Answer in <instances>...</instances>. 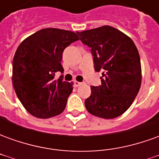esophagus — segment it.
<instances>
[{
    "label": "esophagus",
    "instance_id": "1",
    "mask_svg": "<svg viewBox=\"0 0 159 159\" xmlns=\"http://www.w3.org/2000/svg\"><path fill=\"white\" fill-rule=\"evenodd\" d=\"M82 84H83V83H80V82H77V81L74 82V86L75 87H79V86H81Z\"/></svg>",
    "mask_w": 159,
    "mask_h": 159
}]
</instances>
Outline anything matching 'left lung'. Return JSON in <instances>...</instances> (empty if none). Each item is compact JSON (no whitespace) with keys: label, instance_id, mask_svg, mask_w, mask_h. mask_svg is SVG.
<instances>
[{"label":"left lung","instance_id":"left-lung-1","mask_svg":"<svg viewBox=\"0 0 159 159\" xmlns=\"http://www.w3.org/2000/svg\"><path fill=\"white\" fill-rule=\"evenodd\" d=\"M77 34L91 48L94 70L102 71L101 85L91 87V94L85 100L86 109L105 119L119 117L132 105L141 84L136 46L130 37L109 25Z\"/></svg>","mask_w":159,"mask_h":159}]
</instances>
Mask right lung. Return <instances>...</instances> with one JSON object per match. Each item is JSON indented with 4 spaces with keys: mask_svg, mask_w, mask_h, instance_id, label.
<instances>
[{
    "mask_svg": "<svg viewBox=\"0 0 159 159\" xmlns=\"http://www.w3.org/2000/svg\"><path fill=\"white\" fill-rule=\"evenodd\" d=\"M76 33L47 28L23 41L12 61V84L26 111L38 118L54 117L65 110L72 83L55 79L64 69L62 54L66 47L78 41Z\"/></svg>",
    "mask_w": 159,
    "mask_h": 159,
    "instance_id": "1",
    "label": "right lung"
}]
</instances>
